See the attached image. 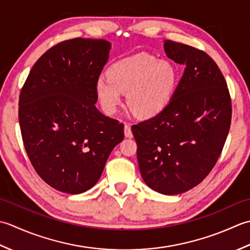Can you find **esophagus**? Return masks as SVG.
<instances>
[{"label": "esophagus", "mask_w": 250, "mask_h": 250, "mask_svg": "<svg viewBox=\"0 0 250 250\" xmlns=\"http://www.w3.org/2000/svg\"><path fill=\"white\" fill-rule=\"evenodd\" d=\"M124 132H125V137H127V138H131V137H132V131H131V127H130L129 124H125Z\"/></svg>", "instance_id": "esophagus-1"}]
</instances>
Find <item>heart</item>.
I'll return each mask as SVG.
<instances>
[{"label": "heart", "instance_id": "b5f03b06", "mask_svg": "<svg viewBox=\"0 0 250 250\" xmlns=\"http://www.w3.org/2000/svg\"><path fill=\"white\" fill-rule=\"evenodd\" d=\"M178 82L175 65L146 53L122 59L100 75L96 91L105 113L113 114L127 93V104L140 118H152L164 110L174 96Z\"/></svg>", "mask_w": 250, "mask_h": 250}]
</instances>
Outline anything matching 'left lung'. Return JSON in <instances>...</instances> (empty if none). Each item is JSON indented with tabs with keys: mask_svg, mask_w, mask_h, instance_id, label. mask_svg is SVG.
Wrapping results in <instances>:
<instances>
[{
	"mask_svg": "<svg viewBox=\"0 0 250 250\" xmlns=\"http://www.w3.org/2000/svg\"><path fill=\"white\" fill-rule=\"evenodd\" d=\"M164 49L185 72L166 108L131 130L142 179L156 192L176 195L196 187L216 165L232 104L225 76L205 52L169 40Z\"/></svg>",
	"mask_w": 250,
	"mask_h": 250,
	"instance_id": "obj_1",
	"label": "left lung"
}]
</instances>
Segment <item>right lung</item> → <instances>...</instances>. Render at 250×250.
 <instances>
[{"instance_id": "1", "label": "right lung", "mask_w": 250, "mask_h": 250, "mask_svg": "<svg viewBox=\"0 0 250 250\" xmlns=\"http://www.w3.org/2000/svg\"><path fill=\"white\" fill-rule=\"evenodd\" d=\"M105 40L76 38L45 52L19 96V125L35 171L54 189L93 188L124 139V124L96 108V82L109 58Z\"/></svg>"}]
</instances>
